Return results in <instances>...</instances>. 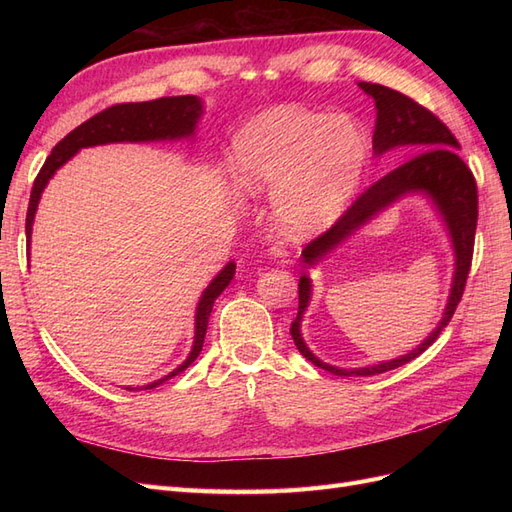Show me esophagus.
I'll return each mask as SVG.
<instances>
[{
  "label": "esophagus",
  "instance_id": "esophagus-1",
  "mask_svg": "<svg viewBox=\"0 0 512 512\" xmlns=\"http://www.w3.org/2000/svg\"><path fill=\"white\" fill-rule=\"evenodd\" d=\"M269 256H271V260L275 262V265H280V267H284V265H288V252L284 250V247H280V245H273L271 250H269Z\"/></svg>",
  "mask_w": 512,
  "mask_h": 512
}]
</instances>
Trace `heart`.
I'll return each mask as SVG.
<instances>
[{
	"label": "heart",
	"instance_id": "b5f03b06",
	"mask_svg": "<svg viewBox=\"0 0 512 512\" xmlns=\"http://www.w3.org/2000/svg\"><path fill=\"white\" fill-rule=\"evenodd\" d=\"M369 141L350 115L277 106L232 138V173L241 190L271 194L277 228L301 241L333 226L365 173Z\"/></svg>",
	"mask_w": 512,
	"mask_h": 512
}]
</instances>
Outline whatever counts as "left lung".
Masks as SVG:
<instances>
[{
  "label": "left lung",
  "mask_w": 512,
  "mask_h": 512,
  "mask_svg": "<svg viewBox=\"0 0 512 512\" xmlns=\"http://www.w3.org/2000/svg\"><path fill=\"white\" fill-rule=\"evenodd\" d=\"M359 87L367 96L376 102V130H374V153L382 156L389 149L408 147L410 153H416L408 162L391 170L389 175L378 179L371 188H367L354 203L344 211L327 232L309 241L301 258L307 267H314L320 258L331 254L339 243H344L354 230L365 226L371 218H376L380 211L391 207L401 196L406 194H425L436 205V211L442 215L448 235H451L453 252H455V275L448 303L444 307L442 320L433 329L423 344H418L412 352L397 356L393 361H382L378 365L342 369L320 361L318 356L309 350L301 337V320L305 309L312 299V282L307 275L299 280V314L290 324V335L294 346L312 361L316 367L331 371L335 376H376L391 371L395 367L406 365L408 361L423 354L433 342H436L440 331L451 322L455 309L463 297V288L472 265L474 252V235L478 220V194L472 170L466 166L459 156V143L444 123L427 111L425 106L414 102L412 98L399 94V91L384 87L378 83H359Z\"/></svg>",
  "instance_id": "obj_1"
}]
</instances>
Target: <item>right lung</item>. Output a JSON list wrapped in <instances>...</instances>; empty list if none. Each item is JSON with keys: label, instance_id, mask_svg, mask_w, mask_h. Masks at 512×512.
<instances>
[{"label": "right lung", "instance_id": "add662e5", "mask_svg": "<svg viewBox=\"0 0 512 512\" xmlns=\"http://www.w3.org/2000/svg\"><path fill=\"white\" fill-rule=\"evenodd\" d=\"M203 115V102L196 96H170V98H158L151 102H128V104H115L111 108H104L102 113L94 115L81 123L79 128H74L66 138L53 147L51 156L46 158L44 166L34 181L32 196H29L27 207V220H25V232L32 239V226L36 218V209L40 203V196L46 188V183L55 175V170L64 166L76 151L94 145H106V143H149V141H177V138H190L194 136L196 123ZM235 262L228 265L213 277V282L205 288L203 297L196 307V329H194V346L177 369L170 371L168 376L151 382L143 389H156L164 380L173 378L185 367H190L196 356L203 350L207 322L211 316V309L215 299L220 297L224 288L235 277ZM132 391V389H128Z\"/></svg>", "mask_w": 512, "mask_h": 512}]
</instances>
